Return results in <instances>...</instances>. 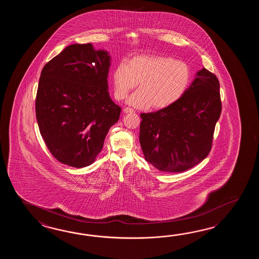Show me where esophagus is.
Masks as SVG:
<instances>
[{
  "label": "esophagus",
  "instance_id": "1",
  "mask_svg": "<svg viewBox=\"0 0 259 259\" xmlns=\"http://www.w3.org/2000/svg\"><path fill=\"white\" fill-rule=\"evenodd\" d=\"M124 113H126V114H132V113H134V110L132 109V108H130V107H126V108H124Z\"/></svg>",
  "mask_w": 259,
  "mask_h": 259
}]
</instances>
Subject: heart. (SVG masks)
I'll list each match as a JSON object with an SVG mask.
<instances>
[{"instance_id":"1","label":"heart","mask_w":259,"mask_h":259,"mask_svg":"<svg viewBox=\"0 0 259 259\" xmlns=\"http://www.w3.org/2000/svg\"><path fill=\"white\" fill-rule=\"evenodd\" d=\"M191 80L186 63L162 55H138L120 63L113 72L114 93L125 99L139 83V90L127 103L137 108L163 109L185 94Z\"/></svg>"}]
</instances>
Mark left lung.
Masks as SVG:
<instances>
[{"mask_svg": "<svg viewBox=\"0 0 259 259\" xmlns=\"http://www.w3.org/2000/svg\"><path fill=\"white\" fill-rule=\"evenodd\" d=\"M220 81L203 68L175 104L141 114L140 143L145 160L158 170L183 172L208 155L221 114Z\"/></svg>", "mask_w": 259, "mask_h": 259, "instance_id": "8db88e82", "label": "left lung"}]
</instances>
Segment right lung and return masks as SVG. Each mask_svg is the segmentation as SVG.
Masks as SVG:
<instances>
[{"label":"right lung","instance_id":"right-lung-1","mask_svg":"<svg viewBox=\"0 0 259 259\" xmlns=\"http://www.w3.org/2000/svg\"><path fill=\"white\" fill-rule=\"evenodd\" d=\"M110 56L91 44H72L44 66L35 110L40 135L55 159L93 164L121 108L109 96Z\"/></svg>","mask_w":259,"mask_h":259}]
</instances>
